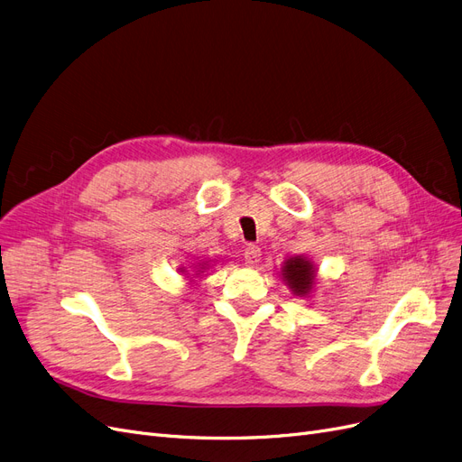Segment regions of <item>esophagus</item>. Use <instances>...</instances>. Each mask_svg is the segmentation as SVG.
Returning a JSON list of instances; mask_svg holds the SVG:
<instances>
[{
  "label": "esophagus",
  "mask_w": 462,
  "mask_h": 462,
  "mask_svg": "<svg viewBox=\"0 0 462 462\" xmlns=\"http://www.w3.org/2000/svg\"><path fill=\"white\" fill-rule=\"evenodd\" d=\"M244 259L247 266H257L261 263V247L257 245H249L244 253Z\"/></svg>",
  "instance_id": "obj_1"
}]
</instances>
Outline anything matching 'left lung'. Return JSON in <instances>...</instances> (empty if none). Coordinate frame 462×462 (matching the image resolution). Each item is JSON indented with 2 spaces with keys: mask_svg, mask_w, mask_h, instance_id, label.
<instances>
[{
  "mask_svg": "<svg viewBox=\"0 0 462 462\" xmlns=\"http://www.w3.org/2000/svg\"><path fill=\"white\" fill-rule=\"evenodd\" d=\"M280 274L295 297L309 299L314 293L318 283V268L312 259L304 257V254H295V257L285 259Z\"/></svg>",
  "mask_w": 462,
  "mask_h": 462,
  "instance_id": "left-lung-1",
  "label": "left lung"
}]
</instances>
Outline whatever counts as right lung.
<instances>
[{
    "label": "right lung",
    "mask_w": 462,
    "mask_h": 462,
    "mask_svg": "<svg viewBox=\"0 0 462 462\" xmlns=\"http://www.w3.org/2000/svg\"><path fill=\"white\" fill-rule=\"evenodd\" d=\"M213 261H199V263H194L192 266H182V268H179V272H180V276H184V278H188L190 282H194V278H201V276H205V272H208L213 264H211Z\"/></svg>",
    "instance_id": "add662e5"
}]
</instances>
